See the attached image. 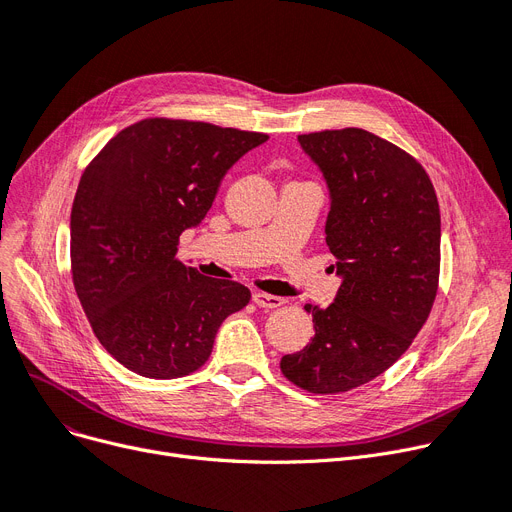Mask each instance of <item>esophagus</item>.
Returning a JSON list of instances; mask_svg holds the SVG:
<instances>
[{
	"label": "esophagus",
	"mask_w": 512,
	"mask_h": 512,
	"mask_svg": "<svg viewBox=\"0 0 512 512\" xmlns=\"http://www.w3.org/2000/svg\"><path fill=\"white\" fill-rule=\"evenodd\" d=\"M253 301H255V305H259L263 309H274V307H280L284 303V299L268 295V293H253Z\"/></svg>",
	"instance_id": "obj_1"
}]
</instances>
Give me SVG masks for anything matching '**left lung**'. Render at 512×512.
<instances>
[{
	"instance_id": "1",
	"label": "left lung",
	"mask_w": 512,
	"mask_h": 512,
	"mask_svg": "<svg viewBox=\"0 0 512 512\" xmlns=\"http://www.w3.org/2000/svg\"><path fill=\"white\" fill-rule=\"evenodd\" d=\"M297 140L328 188L324 232L341 286L326 309L305 305L316 335L280 368L309 393H343L393 366L427 322L439 282V205L420 163L366 129Z\"/></svg>"
}]
</instances>
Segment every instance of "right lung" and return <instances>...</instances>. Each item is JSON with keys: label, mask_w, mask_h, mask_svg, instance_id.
I'll list each match as a JSON object with an SVG mask.
<instances>
[{"label": "right lung", "mask_w": 512, "mask_h": 512, "mask_svg": "<svg viewBox=\"0 0 512 512\" xmlns=\"http://www.w3.org/2000/svg\"><path fill=\"white\" fill-rule=\"evenodd\" d=\"M265 133L144 119L110 140L81 175L71 211V268L94 335L148 379L201 368L230 314L251 299L232 280L175 259L177 240L211 209L228 169Z\"/></svg>", "instance_id": "1"}]
</instances>
